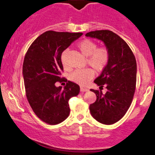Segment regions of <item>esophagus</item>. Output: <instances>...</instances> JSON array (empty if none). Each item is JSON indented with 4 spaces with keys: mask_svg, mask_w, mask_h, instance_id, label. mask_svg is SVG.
<instances>
[{
    "mask_svg": "<svg viewBox=\"0 0 155 155\" xmlns=\"http://www.w3.org/2000/svg\"><path fill=\"white\" fill-rule=\"evenodd\" d=\"M89 89H87V88H85V87H80V91H81V92H87V91H88Z\"/></svg>",
    "mask_w": 155,
    "mask_h": 155,
    "instance_id": "esophagus-1",
    "label": "esophagus"
}]
</instances>
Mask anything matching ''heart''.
Masks as SVG:
<instances>
[{"mask_svg":"<svg viewBox=\"0 0 155 155\" xmlns=\"http://www.w3.org/2000/svg\"><path fill=\"white\" fill-rule=\"evenodd\" d=\"M78 48L84 56L87 57V63L96 71H102L107 66L110 54L107 48H97V44L95 42L89 39H85L78 45ZM66 53L67 51L63 52L61 58V61L64 67H66L65 61ZM94 76V71L90 68H87L84 69L76 70L73 71L70 74L69 79L78 84L86 85L91 79H93Z\"/></svg>","mask_w":155,"mask_h":155,"instance_id":"b5f03b06","label":"heart"}]
</instances>
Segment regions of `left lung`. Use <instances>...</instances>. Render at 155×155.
<instances>
[{"instance_id": "1", "label": "left lung", "mask_w": 155, "mask_h": 155, "mask_svg": "<svg viewBox=\"0 0 155 155\" xmlns=\"http://www.w3.org/2000/svg\"><path fill=\"white\" fill-rule=\"evenodd\" d=\"M86 36L102 40L109 50L110 57L107 66L94 82L102 91L90 89L97 100L89 105L91 115L101 124L111 125L120 120L131 105L137 82V61L133 52L121 37L110 30H96Z\"/></svg>"}]
</instances>
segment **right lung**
<instances>
[{"label": "right lung", "mask_w": 155, "mask_h": 155, "mask_svg": "<svg viewBox=\"0 0 155 155\" xmlns=\"http://www.w3.org/2000/svg\"><path fill=\"white\" fill-rule=\"evenodd\" d=\"M82 35L47 31L31 43L24 57L26 96L34 113L46 124L56 125L66 120L70 113L68 100L79 94L76 83L68 81L62 89L55 87V82L66 80L61 77L62 53Z\"/></svg>", "instance_id": "obj_1"}]
</instances>
